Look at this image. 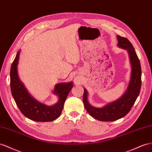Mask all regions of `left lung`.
<instances>
[{"label": "left lung", "mask_w": 152, "mask_h": 152, "mask_svg": "<svg viewBox=\"0 0 152 152\" xmlns=\"http://www.w3.org/2000/svg\"><path fill=\"white\" fill-rule=\"evenodd\" d=\"M118 46L126 50L131 65V75L126 91L119 99L103 107L92 106L88 100V92L84 88L83 102L88 113L102 121H113L125 116L130 112L139 94L141 87V67L137 54L127 38L117 36Z\"/></svg>", "instance_id": "obj_1"}]
</instances>
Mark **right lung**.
Masks as SVG:
<instances>
[{
  "label": "right lung",
  "mask_w": 152,
  "mask_h": 152,
  "mask_svg": "<svg viewBox=\"0 0 152 152\" xmlns=\"http://www.w3.org/2000/svg\"><path fill=\"white\" fill-rule=\"evenodd\" d=\"M20 53L19 50L10 71L11 91L15 103L23 115L29 119L39 122L55 120L61 113L66 98L73 87V82L70 81L55 85L53 92L58 97V101L54 104L49 106L38 102L29 94L19 78L17 69Z\"/></svg>",
  "instance_id": "1"
}]
</instances>
